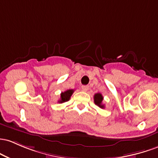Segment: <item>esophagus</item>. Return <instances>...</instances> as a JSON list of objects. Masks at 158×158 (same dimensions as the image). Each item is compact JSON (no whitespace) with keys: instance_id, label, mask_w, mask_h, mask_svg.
Masks as SVG:
<instances>
[{"instance_id":"34e87169","label":"esophagus","mask_w":158,"mask_h":158,"mask_svg":"<svg viewBox=\"0 0 158 158\" xmlns=\"http://www.w3.org/2000/svg\"><path fill=\"white\" fill-rule=\"evenodd\" d=\"M82 89L84 90V92H86L89 89V86H87V85H85V86H82Z\"/></svg>"}]
</instances>
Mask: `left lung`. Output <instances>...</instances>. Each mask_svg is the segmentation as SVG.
Instances as JSON below:
<instances>
[{"label": "left lung", "instance_id": "1", "mask_svg": "<svg viewBox=\"0 0 158 158\" xmlns=\"http://www.w3.org/2000/svg\"><path fill=\"white\" fill-rule=\"evenodd\" d=\"M103 96L101 93H96L94 95V102L96 105H98L99 107L104 108V105L102 104L103 102Z\"/></svg>", "mask_w": 158, "mask_h": 158}]
</instances>
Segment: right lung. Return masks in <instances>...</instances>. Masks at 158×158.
<instances>
[{"label":"right lung","instance_id":"1","mask_svg":"<svg viewBox=\"0 0 158 158\" xmlns=\"http://www.w3.org/2000/svg\"><path fill=\"white\" fill-rule=\"evenodd\" d=\"M74 91V89H68L66 91L63 92V93H61V94H60V99L58 101V102L64 103L68 102L70 99L72 94H73Z\"/></svg>","mask_w":158,"mask_h":158}]
</instances>
